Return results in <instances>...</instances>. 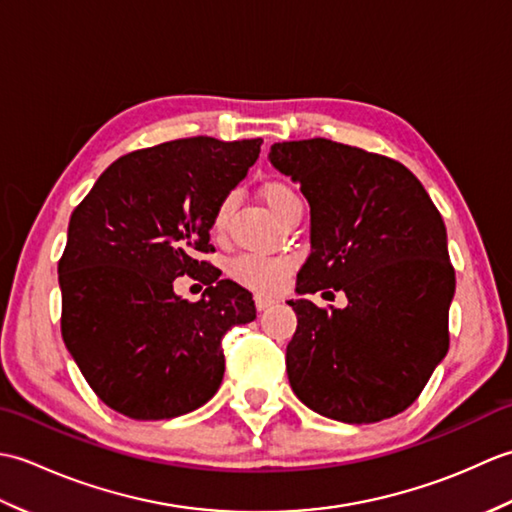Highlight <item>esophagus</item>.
I'll return each instance as SVG.
<instances>
[{"mask_svg": "<svg viewBox=\"0 0 512 512\" xmlns=\"http://www.w3.org/2000/svg\"><path fill=\"white\" fill-rule=\"evenodd\" d=\"M275 301H277V297L264 295V292H257V295H255V306H257V310H266V308L273 306Z\"/></svg>", "mask_w": 512, "mask_h": 512, "instance_id": "obj_1", "label": "esophagus"}]
</instances>
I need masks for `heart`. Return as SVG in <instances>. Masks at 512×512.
Masks as SVG:
<instances>
[{
  "label": "heart",
  "instance_id": "1",
  "mask_svg": "<svg viewBox=\"0 0 512 512\" xmlns=\"http://www.w3.org/2000/svg\"><path fill=\"white\" fill-rule=\"evenodd\" d=\"M262 198L268 204V209L275 215H279L290 200L297 198V193L292 191L288 184L270 182L262 189ZM231 206H233V195H226V198L217 204L215 215H213L215 231H222V228L226 226ZM288 268H290V262H286V259L266 257V255H257V253L239 255L233 259L231 266H228L233 279H237L239 284L255 288V290H277L281 284H284Z\"/></svg>",
  "mask_w": 512,
  "mask_h": 512
}]
</instances>
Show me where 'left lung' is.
Segmentation results:
<instances>
[{
    "label": "left lung",
    "mask_w": 512,
    "mask_h": 512,
    "mask_svg": "<svg viewBox=\"0 0 512 512\" xmlns=\"http://www.w3.org/2000/svg\"><path fill=\"white\" fill-rule=\"evenodd\" d=\"M270 165L310 204V255L290 299V387L325 418L367 424L405 411L449 350L455 270L447 228L400 162L325 138L275 143ZM343 289L323 311L302 297Z\"/></svg>",
    "instance_id": "1"
}]
</instances>
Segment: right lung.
<instances>
[{"label":"right lung","instance_id":"add662e5","mask_svg":"<svg viewBox=\"0 0 512 512\" xmlns=\"http://www.w3.org/2000/svg\"><path fill=\"white\" fill-rule=\"evenodd\" d=\"M262 138L195 136L118 158L76 206L59 262L63 343L107 407L165 420L202 407L224 376L222 339L250 323L253 295L200 262L213 215L246 178ZM182 274L210 286L175 295Z\"/></svg>","mask_w":512,"mask_h":512}]
</instances>
